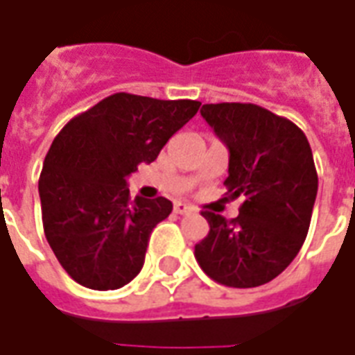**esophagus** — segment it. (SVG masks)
Wrapping results in <instances>:
<instances>
[{
	"label": "esophagus",
	"mask_w": 355,
	"mask_h": 355,
	"mask_svg": "<svg viewBox=\"0 0 355 355\" xmlns=\"http://www.w3.org/2000/svg\"><path fill=\"white\" fill-rule=\"evenodd\" d=\"M196 209L192 207V205H186V203H175V213L177 215H190V213H193Z\"/></svg>",
	"instance_id": "esophagus-1"
}]
</instances>
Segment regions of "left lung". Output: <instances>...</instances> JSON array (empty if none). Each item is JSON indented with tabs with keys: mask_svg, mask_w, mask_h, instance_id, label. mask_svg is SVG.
I'll return each instance as SVG.
<instances>
[{
	"mask_svg": "<svg viewBox=\"0 0 355 355\" xmlns=\"http://www.w3.org/2000/svg\"><path fill=\"white\" fill-rule=\"evenodd\" d=\"M201 116L223 140L230 162L232 220L203 211L209 234L196 245L201 270L226 287H259L289 266L304 243L318 196L312 148L297 125L257 104H203Z\"/></svg>",
	"mask_w": 355,
	"mask_h": 355,
	"instance_id": "left-lung-1",
	"label": "left lung"
}]
</instances>
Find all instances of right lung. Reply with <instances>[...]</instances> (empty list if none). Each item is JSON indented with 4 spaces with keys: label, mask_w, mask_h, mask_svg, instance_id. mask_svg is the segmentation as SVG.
<instances>
[{
    "label": "right lung",
    "mask_w": 355,
    "mask_h": 355,
    "mask_svg": "<svg viewBox=\"0 0 355 355\" xmlns=\"http://www.w3.org/2000/svg\"><path fill=\"white\" fill-rule=\"evenodd\" d=\"M200 106L116 93L70 119L53 140L40 175L43 230L73 282L114 291L142 270L150 234L173 203L131 200L127 177L154 162Z\"/></svg>",
    "instance_id": "obj_1"
}]
</instances>
